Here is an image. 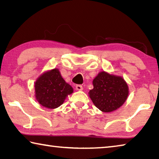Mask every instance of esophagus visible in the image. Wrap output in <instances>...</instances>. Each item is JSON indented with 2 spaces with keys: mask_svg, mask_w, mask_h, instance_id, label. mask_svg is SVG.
Instances as JSON below:
<instances>
[{
  "mask_svg": "<svg viewBox=\"0 0 159 159\" xmlns=\"http://www.w3.org/2000/svg\"><path fill=\"white\" fill-rule=\"evenodd\" d=\"M76 90H83V86L81 85H76Z\"/></svg>",
  "mask_w": 159,
  "mask_h": 159,
  "instance_id": "34e87169",
  "label": "esophagus"
}]
</instances>
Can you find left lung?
Wrapping results in <instances>:
<instances>
[{
	"label": "left lung",
	"instance_id": "8db88e82",
	"mask_svg": "<svg viewBox=\"0 0 159 159\" xmlns=\"http://www.w3.org/2000/svg\"><path fill=\"white\" fill-rule=\"evenodd\" d=\"M89 96L95 106L103 112H111L121 107L128 96V86L121 76L99 72L93 81Z\"/></svg>",
	"mask_w": 159,
	"mask_h": 159
}]
</instances>
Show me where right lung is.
Returning <instances> with one entry per match:
<instances>
[{
	"label": "right lung",
	"instance_id": "right-lung-1",
	"mask_svg": "<svg viewBox=\"0 0 159 159\" xmlns=\"http://www.w3.org/2000/svg\"><path fill=\"white\" fill-rule=\"evenodd\" d=\"M36 99L45 108L55 109L63 104L73 88L66 83L57 69L48 71L38 78L34 85Z\"/></svg>",
	"mask_w": 159,
	"mask_h": 159
}]
</instances>
